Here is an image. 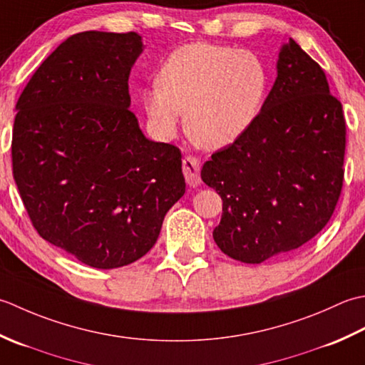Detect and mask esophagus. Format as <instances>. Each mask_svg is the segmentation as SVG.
Here are the masks:
<instances>
[{
    "instance_id": "1",
    "label": "esophagus",
    "mask_w": 365,
    "mask_h": 365,
    "mask_svg": "<svg viewBox=\"0 0 365 365\" xmlns=\"http://www.w3.org/2000/svg\"><path fill=\"white\" fill-rule=\"evenodd\" d=\"M182 170L185 181L190 185V187H197V185L202 184V178H200V160L193 155H187L182 160Z\"/></svg>"
}]
</instances>
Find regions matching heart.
Segmentation results:
<instances>
[{
  "mask_svg": "<svg viewBox=\"0 0 365 365\" xmlns=\"http://www.w3.org/2000/svg\"><path fill=\"white\" fill-rule=\"evenodd\" d=\"M267 93V72L244 50L212 43H189L162 64L158 83L141 102L153 130L176 135L185 110L190 138L206 150L235 143L257 121Z\"/></svg>",
  "mask_w": 365,
  "mask_h": 365,
  "instance_id": "b5f03b06",
  "label": "heart"
}]
</instances>
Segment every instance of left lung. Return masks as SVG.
Instances as JSON below:
<instances>
[{"label":"left lung","mask_w":365,"mask_h":365,"mask_svg":"<svg viewBox=\"0 0 365 365\" xmlns=\"http://www.w3.org/2000/svg\"><path fill=\"white\" fill-rule=\"evenodd\" d=\"M345 145L344 110L324 71L289 39L257 121L202 168L224 202L212 232L219 249L258 264L317 236L339 202Z\"/></svg>","instance_id":"1"}]
</instances>
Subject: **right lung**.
Returning a JSON list of instances; mask_svg holds the SVG:
<instances>
[{
    "mask_svg": "<svg viewBox=\"0 0 365 365\" xmlns=\"http://www.w3.org/2000/svg\"><path fill=\"white\" fill-rule=\"evenodd\" d=\"M137 33L68 37L17 101L12 173L43 240L98 269L137 262L185 192L180 148L148 140L129 110Z\"/></svg>",
    "mask_w": 365,
    "mask_h": 365,
    "instance_id": "add662e5",
    "label": "right lung"
}]
</instances>
